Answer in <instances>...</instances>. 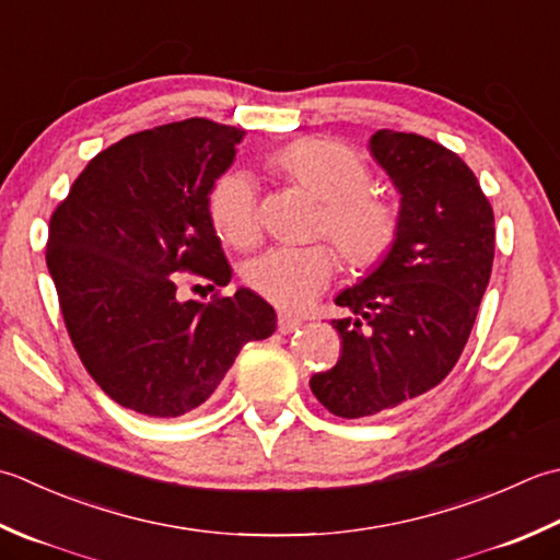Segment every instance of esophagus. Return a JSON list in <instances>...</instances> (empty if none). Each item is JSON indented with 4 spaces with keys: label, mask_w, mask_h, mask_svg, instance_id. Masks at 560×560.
Here are the masks:
<instances>
[{
    "label": "esophagus",
    "mask_w": 560,
    "mask_h": 560,
    "mask_svg": "<svg viewBox=\"0 0 560 560\" xmlns=\"http://www.w3.org/2000/svg\"><path fill=\"white\" fill-rule=\"evenodd\" d=\"M301 327V320L299 317H293V315H289V313H279V317H277V330L281 332V335H291V332H295Z\"/></svg>",
    "instance_id": "esophagus-1"
}]
</instances>
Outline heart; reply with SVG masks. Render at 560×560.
Returning a JSON list of instances; mask_svg holds the SVG:
<instances>
[{
	"label": "heart",
	"mask_w": 560,
	"mask_h": 560,
	"mask_svg": "<svg viewBox=\"0 0 560 560\" xmlns=\"http://www.w3.org/2000/svg\"><path fill=\"white\" fill-rule=\"evenodd\" d=\"M277 167L325 203L317 233L330 235L347 265L359 271L378 267L400 235L398 206L369 189L371 170L354 148L335 138H308L283 148ZM215 233L233 247L259 235L255 184L243 172L218 179L208 196ZM339 257L332 245L271 247L245 267L247 287L283 311H305L335 279Z\"/></svg>",
	"instance_id": "heart-1"
}]
</instances>
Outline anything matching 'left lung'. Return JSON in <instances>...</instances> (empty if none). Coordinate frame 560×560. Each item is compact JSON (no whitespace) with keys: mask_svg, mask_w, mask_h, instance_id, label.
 Masks as SVG:
<instances>
[{"mask_svg":"<svg viewBox=\"0 0 560 560\" xmlns=\"http://www.w3.org/2000/svg\"><path fill=\"white\" fill-rule=\"evenodd\" d=\"M369 150L400 191V235L390 255L345 289L349 311L332 327L342 352L311 378L337 418L388 412L456 366L495 257V215L468 164L418 133L376 130Z\"/></svg>","mask_w":560,"mask_h":560,"instance_id":"left-lung-1","label":"left lung"}]
</instances>
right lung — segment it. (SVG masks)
Segmentation results:
<instances>
[{
    "mask_svg": "<svg viewBox=\"0 0 560 560\" xmlns=\"http://www.w3.org/2000/svg\"><path fill=\"white\" fill-rule=\"evenodd\" d=\"M243 130L186 118L98 152L50 215L46 261L84 369L108 398L150 418L199 408L252 339L277 330L255 291L179 301L177 273L228 287L208 215Z\"/></svg>",
    "mask_w": 560,
    "mask_h": 560,
    "instance_id": "1",
    "label": "right lung"
}]
</instances>
